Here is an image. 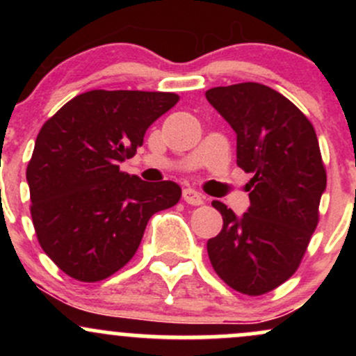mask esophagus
<instances>
[{"label":"esophagus","mask_w":356,"mask_h":356,"mask_svg":"<svg viewBox=\"0 0 356 356\" xmlns=\"http://www.w3.org/2000/svg\"><path fill=\"white\" fill-rule=\"evenodd\" d=\"M182 197L191 206H201V204H204V195L201 192L192 189V187H187V189L182 191Z\"/></svg>","instance_id":"obj_1"}]
</instances>
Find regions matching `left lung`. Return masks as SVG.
<instances>
[{"mask_svg":"<svg viewBox=\"0 0 356 356\" xmlns=\"http://www.w3.org/2000/svg\"><path fill=\"white\" fill-rule=\"evenodd\" d=\"M238 137V165L251 172L241 218L212 201L222 229L207 241L218 276L248 296L273 291L300 266L320 218L326 170L312 122L266 85L246 81L206 92Z\"/></svg>","mask_w":356,"mask_h":356,"instance_id":"1","label":"left lung"}]
</instances>
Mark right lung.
Segmentation results:
<instances>
[{"label": "right lung", "mask_w": 356, "mask_h": 356, "mask_svg": "<svg viewBox=\"0 0 356 356\" xmlns=\"http://www.w3.org/2000/svg\"><path fill=\"white\" fill-rule=\"evenodd\" d=\"M179 102L169 92L90 90L44 122L26 167L40 246L83 283L132 259L155 212L181 199L172 181L144 182L120 170L159 117Z\"/></svg>", "instance_id": "1"}]
</instances>
